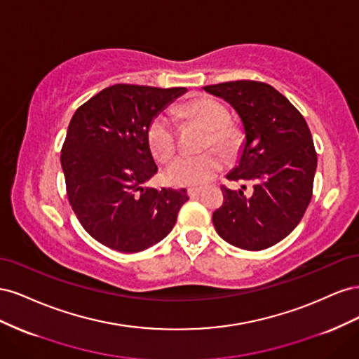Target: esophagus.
<instances>
[{
    "instance_id": "esophagus-1",
    "label": "esophagus",
    "mask_w": 359,
    "mask_h": 359,
    "mask_svg": "<svg viewBox=\"0 0 359 359\" xmlns=\"http://www.w3.org/2000/svg\"><path fill=\"white\" fill-rule=\"evenodd\" d=\"M187 194H189L190 198H196V196H199V194H201V189L190 187V189H187Z\"/></svg>"
}]
</instances>
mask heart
Returning a JSON list of instances; mask_svg holds the SVG:
<instances>
[{
  "instance_id": "b5f03b06",
  "label": "heart",
  "mask_w": 359,
  "mask_h": 359,
  "mask_svg": "<svg viewBox=\"0 0 359 359\" xmlns=\"http://www.w3.org/2000/svg\"><path fill=\"white\" fill-rule=\"evenodd\" d=\"M182 115L210 128L206 148L217 145L226 154L233 156L243 145L241 130L229 123L227 107L210 97L193 99L182 106ZM147 142L153 156L160 161H168L177 149V135L170 119L165 115L154 118L147 128ZM224 158L220 151L212 149L201 156L184 154L173 160L166 169V181L172 186L199 187L211 181L223 168Z\"/></svg>"
}]
</instances>
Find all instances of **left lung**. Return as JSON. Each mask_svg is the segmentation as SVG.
<instances>
[{
    "label": "left lung",
    "mask_w": 359,
    "mask_h": 359,
    "mask_svg": "<svg viewBox=\"0 0 359 359\" xmlns=\"http://www.w3.org/2000/svg\"><path fill=\"white\" fill-rule=\"evenodd\" d=\"M229 103L243 123L245 140L238 165L227 173L253 193L223 187L224 202L212 214L217 233L243 250L280 243L301 222L311 201L318 156L306 119L283 94L255 81L203 86Z\"/></svg>",
    "instance_id": "left-lung-1"
}]
</instances>
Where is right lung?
<instances>
[{"label": "right lung", "instance_id": "1", "mask_svg": "<svg viewBox=\"0 0 359 359\" xmlns=\"http://www.w3.org/2000/svg\"><path fill=\"white\" fill-rule=\"evenodd\" d=\"M187 88L107 86L74 112L61 151L72 208L94 240L136 253L177 223L187 190L151 189L158 172L147 142L151 121Z\"/></svg>", "mask_w": 359, "mask_h": 359}]
</instances>
